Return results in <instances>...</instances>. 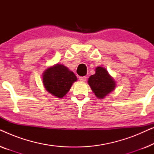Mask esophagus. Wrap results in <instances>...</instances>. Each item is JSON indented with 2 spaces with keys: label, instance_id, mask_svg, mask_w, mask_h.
<instances>
[{
  "label": "esophagus",
  "instance_id": "34e87169",
  "mask_svg": "<svg viewBox=\"0 0 154 154\" xmlns=\"http://www.w3.org/2000/svg\"><path fill=\"white\" fill-rule=\"evenodd\" d=\"M79 80L81 81L85 82L86 81H87V78H86L85 76H81V77H79Z\"/></svg>",
  "mask_w": 154,
  "mask_h": 154
}]
</instances>
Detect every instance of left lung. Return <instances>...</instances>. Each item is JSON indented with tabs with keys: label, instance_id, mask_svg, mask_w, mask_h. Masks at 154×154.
Returning <instances> with one entry per match:
<instances>
[{
	"label": "left lung",
	"instance_id": "left-lung-1",
	"mask_svg": "<svg viewBox=\"0 0 154 154\" xmlns=\"http://www.w3.org/2000/svg\"><path fill=\"white\" fill-rule=\"evenodd\" d=\"M88 83L99 99L104 98L116 88L115 81L109 74L106 69L102 66L97 67L95 73L90 76Z\"/></svg>",
	"mask_w": 154,
	"mask_h": 154
}]
</instances>
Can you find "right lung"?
<instances>
[{"label": "right lung", "mask_w": 154, "mask_h": 154, "mask_svg": "<svg viewBox=\"0 0 154 154\" xmlns=\"http://www.w3.org/2000/svg\"><path fill=\"white\" fill-rule=\"evenodd\" d=\"M77 78L72 71L63 64L50 66L43 73L44 87L48 92L58 98H62L69 91Z\"/></svg>", "instance_id": "obj_1"}]
</instances>
